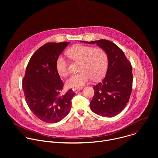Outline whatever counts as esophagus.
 Returning a JSON list of instances; mask_svg holds the SVG:
<instances>
[{"mask_svg": "<svg viewBox=\"0 0 158 158\" xmlns=\"http://www.w3.org/2000/svg\"><path fill=\"white\" fill-rule=\"evenodd\" d=\"M82 89L81 88H74L73 89V91H74V92L75 93H77L78 92H79Z\"/></svg>", "mask_w": 158, "mask_h": 158, "instance_id": "1", "label": "esophagus"}]
</instances>
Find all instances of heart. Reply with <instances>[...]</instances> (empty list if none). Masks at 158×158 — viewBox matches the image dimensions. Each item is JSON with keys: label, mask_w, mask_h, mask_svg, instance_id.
<instances>
[{"label": "heart", "mask_w": 158, "mask_h": 158, "mask_svg": "<svg viewBox=\"0 0 158 158\" xmlns=\"http://www.w3.org/2000/svg\"><path fill=\"white\" fill-rule=\"evenodd\" d=\"M67 54L72 60L80 61L79 70L81 71L66 81V85L69 88H81L92 79L99 80L106 72L107 55L101 48L76 44L67 51ZM56 67L60 76L65 77L68 74V63L63 56L57 57Z\"/></svg>", "instance_id": "heart-1"}]
</instances>
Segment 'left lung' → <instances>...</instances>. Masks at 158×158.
<instances>
[{
    "label": "left lung",
    "instance_id": "left-lung-1",
    "mask_svg": "<svg viewBox=\"0 0 158 158\" xmlns=\"http://www.w3.org/2000/svg\"><path fill=\"white\" fill-rule=\"evenodd\" d=\"M97 44L103 49L108 59V68L103 80L93 87L94 95L90 106L94 113L104 117H114L127 105L132 88V73L131 62L123 51L111 41L101 39L81 41Z\"/></svg>",
    "mask_w": 158,
    "mask_h": 158
}]
</instances>
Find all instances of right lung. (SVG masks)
<instances>
[{"instance_id":"1","label":"right lung","mask_w":158,"mask_h":158,"mask_svg":"<svg viewBox=\"0 0 158 158\" xmlns=\"http://www.w3.org/2000/svg\"><path fill=\"white\" fill-rule=\"evenodd\" d=\"M70 42H49L31 57L22 81L26 101L32 113L41 121L56 123L69 113L76 94L70 89L60 95L64 84L57 71L56 62Z\"/></svg>"}]
</instances>
